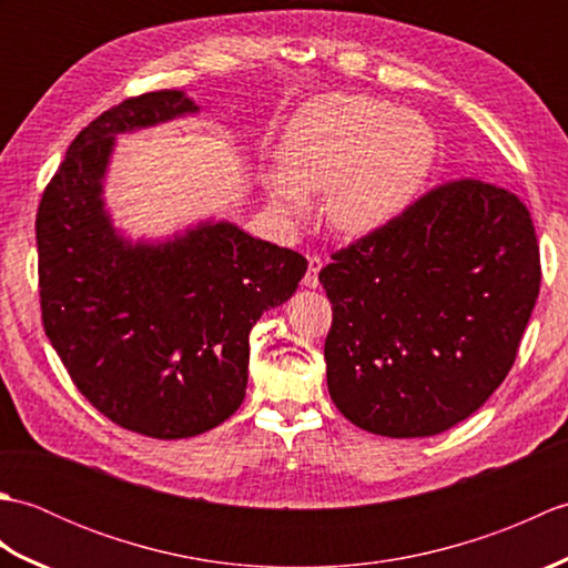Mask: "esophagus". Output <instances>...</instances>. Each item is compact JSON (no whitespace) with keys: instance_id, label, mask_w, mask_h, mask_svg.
Here are the masks:
<instances>
[{"instance_id":"obj_1","label":"esophagus","mask_w":568,"mask_h":568,"mask_svg":"<svg viewBox=\"0 0 568 568\" xmlns=\"http://www.w3.org/2000/svg\"><path fill=\"white\" fill-rule=\"evenodd\" d=\"M307 263H310V268H307V275H305V285L317 287L320 285V271H322L324 261H322V256H317V253H312V256H307Z\"/></svg>"}]
</instances>
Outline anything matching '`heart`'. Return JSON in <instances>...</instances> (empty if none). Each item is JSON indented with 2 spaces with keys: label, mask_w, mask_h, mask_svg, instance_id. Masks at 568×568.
Listing matches in <instances>:
<instances>
[{
  "label": "heart",
  "mask_w": 568,
  "mask_h": 568,
  "mask_svg": "<svg viewBox=\"0 0 568 568\" xmlns=\"http://www.w3.org/2000/svg\"><path fill=\"white\" fill-rule=\"evenodd\" d=\"M275 207L303 214L324 192V214L346 234H366L400 214L434 161L432 129L415 114L368 98L324 94L300 110L277 143Z\"/></svg>",
  "instance_id": "b5f03b06"
}]
</instances>
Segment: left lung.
<instances>
[{"label":"left lung","instance_id":"left-lung-1","mask_svg":"<svg viewBox=\"0 0 568 568\" xmlns=\"http://www.w3.org/2000/svg\"><path fill=\"white\" fill-rule=\"evenodd\" d=\"M324 339L339 413L381 437H432L474 415L508 376L539 283L527 204L458 178L332 251Z\"/></svg>","mask_w":568,"mask_h":568}]
</instances>
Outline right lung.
<instances>
[{
  "label": "right lung",
  "instance_id": "add662e5",
  "mask_svg": "<svg viewBox=\"0 0 568 568\" xmlns=\"http://www.w3.org/2000/svg\"><path fill=\"white\" fill-rule=\"evenodd\" d=\"M178 90L126 98L70 143L36 214L43 329L75 388L114 425L185 439L232 417L248 381V334L283 305L305 256L234 224L131 246L102 207L114 134L195 112Z\"/></svg>",
  "mask_w": 568,
  "mask_h": 568
}]
</instances>
